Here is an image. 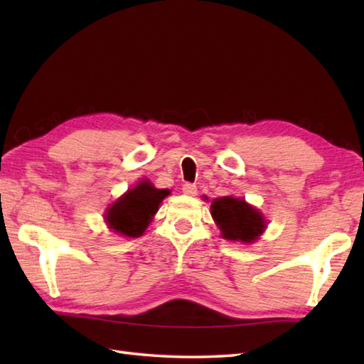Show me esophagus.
<instances>
[{
	"label": "esophagus",
	"mask_w": 364,
	"mask_h": 364,
	"mask_svg": "<svg viewBox=\"0 0 364 364\" xmlns=\"http://www.w3.org/2000/svg\"><path fill=\"white\" fill-rule=\"evenodd\" d=\"M183 192L186 196L192 197V196L197 194V186H196V184H192V183H184L183 184Z\"/></svg>",
	"instance_id": "1"
}]
</instances>
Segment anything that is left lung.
<instances>
[{
  "mask_svg": "<svg viewBox=\"0 0 364 364\" xmlns=\"http://www.w3.org/2000/svg\"><path fill=\"white\" fill-rule=\"evenodd\" d=\"M211 215L222 237L228 241L255 242L266 228L264 215L242 198L220 197L213 200Z\"/></svg>",
  "mask_w": 364,
  "mask_h": 364,
  "instance_id": "8db88e82",
  "label": "left lung"
}]
</instances>
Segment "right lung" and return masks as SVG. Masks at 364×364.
<instances>
[{"mask_svg":"<svg viewBox=\"0 0 364 364\" xmlns=\"http://www.w3.org/2000/svg\"><path fill=\"white\" fill-rule=\"evenodd\" d=\"M167 196V189H156L149 180L139 181L107 208L105 214L107 227L127 237L142 236Z\"/></svg>","mask_w":364,"mask_h":364,"instance_id":"1","label":"right lung"}]
</instances>
